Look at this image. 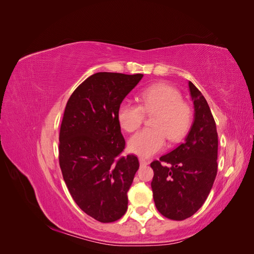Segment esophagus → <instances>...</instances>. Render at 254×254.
<instances>
[{"label":"esophagus","instance_id":"obj_1","mask_svg":"<svg viewBox=\"0 0 254 254\" xmlns=\"http://www.w3.org/2000/svg\"><path fill=\"white\" fill-rule=\"evenodd\" d=\"M140 164H141L142 166H146V165L149 164V162H148L147 160H145V159H143V158H140Z\"/></svg>","mask_w":254,"mask_h":254}]
</instances>
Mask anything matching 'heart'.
Instances as JSON below:
<instances>
[{"instance_id": "obj_1", "label": "heart", "mask_w": 254, "mask_h": 254, "mask_svg": "<svg viewBox=\"0 0 254 254\" xmlns=\"http://www.w3.org/2000/svg\"><path fill=\"white\" fill-rule=\"evenodd\" d=\"M140 102L141 105L122 103L118 111L120 125L128 132L141 126L145 112L155 114L150 122L153 128L143 129L129 139L128 149L134 155L151 157L164 148L165 135L171 142H177L188 132L193 113L176 88L166 83H155L141 92Z\"/></svg>"}]
</instances>
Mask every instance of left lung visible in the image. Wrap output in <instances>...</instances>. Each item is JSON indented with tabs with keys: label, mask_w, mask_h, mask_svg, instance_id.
<instances>
[{
	"label": "left lung",
	"mask_w": 254,
	"mask_h": 254,
	"mask_svg": "<svg viewBox=\"0 0 254 254\" xmlns=\"http://www.w3.org/2000/svg\"><path fill=\"white\" fill-rule=\"evenodd\" d=\"M189 88L194 121L186 140L150 164L155 204L173 220L187 219L200 209L217 175L216 124L201 92L190 81Z\"/></svg>",
	"instance_id": "left-lung-1"
}]
</instances>
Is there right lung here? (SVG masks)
<instances>
[{
    "mask_svg": "<svg viewBox=\"0 0 254 254\" xmlns=\"http://www.w3.org/2000/svg\"><path fill=\"white\" fill-rule=\"evenodd\" d=\"M143 77L99 72L76 88L65 106L59 133V164L72 198L101 222L127 211V191L139 170L134 155L120 157L125 140L119 107Z\"/></svg>",
    "mask_w": 254,
    "mask_h": 254,
    "instance_id": "obj_1",
    "label": "right lung"
}]
</instances>
